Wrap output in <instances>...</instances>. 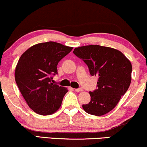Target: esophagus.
<instances>
[{"label": "esophagus", "instance_id": "obj_1", "mask_svg": "<svg viewBox=\"0 0 147 147\" xmlns=\"http://www.w3.org/2000/svg\"><path fill=\"white\" fill-rule=\"evenodd\" d=\"M75 91H76V92H81V91H83V89L82 88H75Z\"/></svg>", "mask_w": 147, "mask_h": 147}]
</instances>
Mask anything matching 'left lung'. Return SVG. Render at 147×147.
<instances>
[{
    "instance_id": "left-lung-1",
    "label": "left lung",
    "mask_w": 147,
    "mask_h": 147,
    "mask_svg": "<svg viewBox=\"0 0 147 147\" xmlns=\"http://www.w3.org/2000/svg\"><path fill=\"white\" fill-rule=\"evenodd\" d=\"M73 53L87 64L92 76L98 77L91 100L83 105L88 114L102 116L116 107L129 87L132 66L120 51L99 45L75 48Z\"/></svg>"
}]
</instances>
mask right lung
I'll list each match as a JSON object with an SVG mask.
<instances>
[{
	"instance_id": "1",
	"label": "right lung",
	"mask_w": 147,
	"mask_h": 147,
	"mask_svg": "<svg viewBox=\"0 0 147 147\" xmlns=\"http://www.w3.org/2000/svg\"><path fill=\"white\" fill-rule=\"evenodd\" d=\"M72 50L55 42L37 44L23 53L15 70V79L22 96L33 112L47 116L61 107L68 89L53 84L59 61Z\"/></svg>"
}]
</instances>
